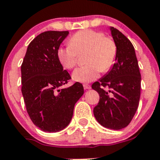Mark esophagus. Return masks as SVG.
Wrapping results in <instances>:
<instances>
[{
  "label": "esophagus",
  "instance_id": "esophagus-1",
  "mask_svg": "<svg viewBox=\"0 0 160 160\" xmlns=\"http://www.w3.org/2000/svg\"><path fill=\"white\" fill-rule=\"evenodd\" d=\"M83 86H84L85 89H91V86L88 84H84L83 85Z\"/></svg>",
  "mask_w": 160,
  "mask_h": 160
}]
</instances>
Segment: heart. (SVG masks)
<instances>
[{"label": "heart", "mask_w": 160, "mask_h": 160, "mask_svg": "<svg viewBox=\"0 0 160 160\" xmlns=\"http://www.w3.org/2000/svg\"><path fill=\"white\" fill-rule=\"evenodd\" d=\"M69 43L59 47L56 56L63 68L71 70L77 65L78 54L86 52V65L76 69L72 74L73 79L78 82H89L97 79L100 71H108L116 60L115 42L102 32L80 30L71 38Z\"/></svg>", "instance_id": "obj_1"}]
</instances>
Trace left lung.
Returning a JSON list of instances; mask_svg holds the SVG:
<instances>
[{
    "label": "left lung",
    "mask_w": 160,
    "mask_h": 160,
    "mask_svg": "<svg viewBox=\"0 0 160 160\" xmlns=\"http://www.w3.org/2000/svg\"><path fill=\"white\" fill-rule=\"evenodd\" d=\"M110 30L117 47L116 60L107 74L92 85L100 96L93 114L101 126L118 130L127 127L136 113L141 77L130 41L117 29L111 27Z\"/></svg>",
    "instance_id": "left-lung-1"
}]
</instances>
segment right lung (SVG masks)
Instances as JSON below:
<instances>
[{
  "label": "right lung",
  "mask_w": 160,
  "mask_h": 160,
  "mask_svg": "<svg viewBox=\"0 0 160 160\" xmlns=\"http://www.w3.org/2000/svg\"><path fill=\"white\" fill-rule=\"evenodd\" d=\"M68 34V31L54 30L40 33L29 44L21 66L27 113L36 127L49 133L68 127L74 104L84 93L79 82L62 88L71 76L63 70L56 51Z\"/></svg>",
  "instance_id": "obj_1"
}]
</instances>
